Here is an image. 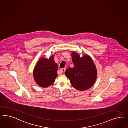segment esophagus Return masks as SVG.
Segmentation results:
<instances>
[{"label": "esophagus", "instance_id": "34e87169", "mask_svg": "<svg viewBox=\"0 0 128 128\" xmlns=\"http://www.w3.org/2000/svg\"><path fill=\"white\" fill-rule=\"evenodd\" d=\"M65 70H66L65 68H62L60 70V72H61L62 73H64L65 72Z\"/></svg>", "mask_w": 128, "mask_h": 128}]
</instances>
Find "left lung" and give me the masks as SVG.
<instances>
[{
  "label": "left lung",
  "instance_id": "1",
  "mask_svg": "<svg viewBox=\"0 0 128 128\" xmlns=\"http://www.w3.org/2000/svg\"><path fill=\"white\" fill-rule=\"evenodd\" d=\"M72 56L74 66L66 69L65 74L76 90H86L92 86L96 79V66L89 56L80 57L77 53L72 52Z\"/></svg>",
  "mask_w": 128,
  "mask_h": 128
}]
</instances>
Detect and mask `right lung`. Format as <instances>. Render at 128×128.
Masks as SVG:
<instances>
[{"label":"right lung","mask_w":128,"mask_h":128,"mask_svg":"<svg viewBox=\"0 0 128 128\" xmlns=\"http://www.w3.org/2000/svg\"><path fill=\"white\" fill-rule=\"evenodd\" d=\"M54 57L49 59L42 58L39 60L34 70V77L40 86H50L55 81L57 74L58 66L54 62Z\"/></svg>","instance_id":"right-lung-1"}]
</instances>
